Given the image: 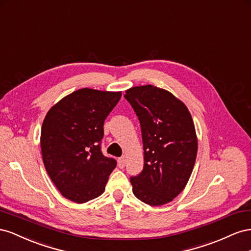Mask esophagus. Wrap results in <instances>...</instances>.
I'll return each instance as SVG.
<instances>
[{"mask_svg": "<svg viewBox=\"0 0 251 251\" xmlns=\"http://www.w3.org/2000/svg\"><path fill=\"white\" fill-rule=\"evenodd\" d=\"M125 164H126V161L124 157H120V159H118V165L120 168H124Z\"/></svg>", "mask_w": 251, "mask_h": 251, "instance_id": "1", "label": "esophagus"}]
</instances>
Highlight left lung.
I'll return each instance as SVG.
<instances>
[{
  "label": "left lung",
  "instance_id": "obj_1",
  "mask_svg": "<svg viewBox=\"0 0 251 251\" xmlns=\"http://www.w3.org/2000/svg\"><path fill=\"white\" fill-rule=\"evenodd\" d=\"M140 121L144 167L130 177L133 195L151 206L169 203L187 184L198 152L187 107L167 90L138 86L124 96Z\"/></svg>",
  "mask_w": 251,
  "mask_h": 251
}]
</instances>
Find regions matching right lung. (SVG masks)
<instances>
[{
	"instance_id": "right-lung-1",
	"label": "right lung",
	"mask_w": 251,
	"mask_h": 251,
	"mask_svg": "<svg viewBox=\"0 0 251 251\" xmlns=\"http://www.w3.org/2000/svg\"><path fill=\"white\" fill-rule=\"evenodd\" d=\"M121 92L78 89L47 112L41 130L43 162L63 197L86 203L101 196L117 161L105 156L104 122Z\"/></svg>"
}]
</instances>
